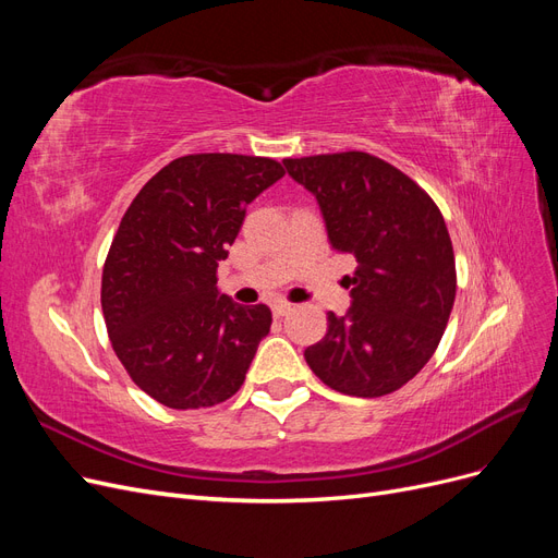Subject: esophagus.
<instances>
[{"label":"esophagus","instance_id":"esophagus-1","mask_svg":"<svg viewBox=\"0 0 558 558\" xmlns=\"http://www.w3.org/2000/svg\"><path fill=\"white\" fill-rule=\"evenodd\" d=\"M293 310V305H291V302H277V305L272 307V314L277 316V318H281V316H286V314H289Z\"/></svg>","mask_w":558,"mask_h":558}]
</instances>
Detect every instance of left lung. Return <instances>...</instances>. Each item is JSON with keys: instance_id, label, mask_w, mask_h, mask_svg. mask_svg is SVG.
I'll return each instance as SVG.
<instances>
[{"instance_id": "1", "label": "left lung", "mask_w": 558, "mask_h": 558, "mask_svg": "<svg viewBox=\"0 0 558 558\" xmlns=\"http://www.w3.org/2000/svg\"><path fill=\"white\" fill-rule=\"evenodd\" d=\"M283 165L316 197L330 246L359 263L349 312H328V332L305 349V361L344 396L393 393L430 361L453 307L445 218L408 174L363 150Z\"/></svg>"}]
</instances>
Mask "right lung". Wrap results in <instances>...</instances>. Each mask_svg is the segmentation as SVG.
<instances>
[{
    "label": "right lung",
    "mask_w": 558,
    "mask_h": 558,
    "mask_svg": "<svg viewBox=\"0 0 558 558\" xmlns=\"http://www.w3.org/2000/svg\"><path fill=\"white\" fill-rule=\"evenodd\" d=\"M283 174L272 158L183 156L148 179L118 226L102 269L107 332L132 381L165 408H211L244 384L272 312L218 293L216 267L246 205Z\"/></svg>",
    "instance_id": "right-lung-1"
}]
</instances>
